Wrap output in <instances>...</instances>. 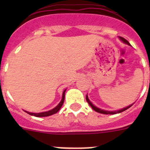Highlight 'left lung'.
<instances>
[{
	"instance_id": "obj_1",
	"label": "left lung",
	"mask_w": 150,
	"mask_h": 150,
	"mask_svg": "<svg viewBox=\"0 0 150 150\" xmlns=\"http://www.w3.org/2000/svg\"><path fill=\"white\" fill-rule=\"evenodd\" d=\"M119 38H120V39L122 41L123 43H126V44H128V45H130L129 42H128V41L127 40H125V38H122V37H119ZM86 100H87V102H88V104H89V105L91 106V108H92V109H93L94 110L96 111V112H100V113H103V114H110L111 115V114H116V113H120V112H123V111L126 110L127 109H128L129 107H131L132 106V104H131V105L128 106V107H125V108H123V109L119 110L107 111V110H101V109H100V108H98V107H95V105H93V104H91V102L89 100V99H88V96H87V95H86Z\"/></svg>"
}]
</instances>
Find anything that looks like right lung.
I'll list each match as a JSON object with an SVG mask.
<instances>
[{
	"mask_svg": "<svg viewBox=\"0 0 150 150\" xmlns=\"http://www.w3.org/2000/svg\"><path fill=\"white\" fill-rule=\"evenodd\" d=\"M65 91H66V89L63 91V94H62V100L60 101V103H59V104H58V105H57L55 108H53L52 110H51L46 111V112H38V113L29 112H28V111H25V112H26L27 113H28L29 115L36 116V117H45V116H51V115L55 114V113H56V112L61 109L62 106L63 105L64 100V95H65Z\"/></svg>",
	"mask_w": 150,
	"mask_h": 150,
	"instance_id": "right-lung-1",
	"label": "right lung"
}]
</instances>
